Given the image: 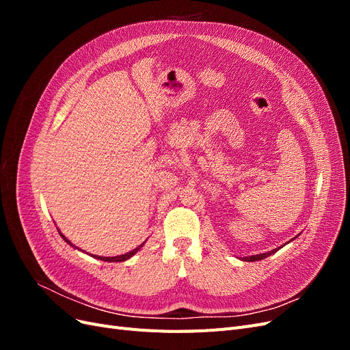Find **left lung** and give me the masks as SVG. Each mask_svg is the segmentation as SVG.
<instances>
[{"label": "left lung", "mask_w": 350, "mask_h": 350, "mask_svg": "<svg viewBox=\"0 0 350 350\" xmlns=\"http://www.w3.org/2000/svg\"><path fill=\"white\" fill-rule=\"evenodd\" d=\"M279 250V248H278ZM278 250H273V251H269V252H264V254H258V256H251V257H245L243 260L245 261H258V260H264L266 257L271 256V254L276 252Z\"/></svg>", "instance_id": "left-lung-1"}]
</instances>
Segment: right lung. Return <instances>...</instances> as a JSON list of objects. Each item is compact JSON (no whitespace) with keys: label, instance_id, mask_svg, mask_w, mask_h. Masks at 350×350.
Returning a JSON list of instances; mask_svg holds the SVG:
<instances>
[{"label":"right lung","instance_id":"1","mask_svg":"<svg viewBox=\"0 0 350 350\" xmlns=\"http://www.w3.org/2000/svg\"><path fill=\"white\" fill-rule=\"evenodd\" d=\"M61 237H62V239H64L66 242H68L70 245H72V243H71V242H70V241H68V239H67L64 235L61 234ZM140 247H143V245H140ZM140 247H137L135 250H133V251H130V252L124 254V256H118V257H98V258H100V260H103V261H125V260H129L130 257H133L134 254L140 250Z\"/></svg>","mask_w":350,"mask_h":350}]
</instances>
